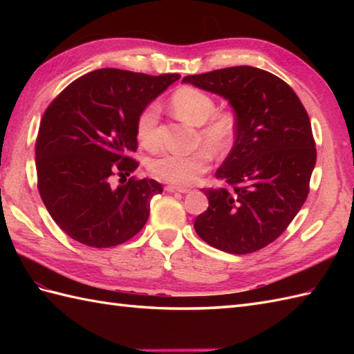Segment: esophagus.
<instances>
[{
  "instance_id": "1",
  "label": "esophagus",
  "mask_w": 354,
  "mask_h": 354,
  "mask_svg": "<svg viewBox=\"0 0 354 354\" xmlns=\"http://www.w3.org/2000/svg\"><path fill=\"white\" fill-rule=\"evenodd\" d=\"M167 193H187L189 189H185V187H176V185H165L164 189Z\"/></svg>"
}]
</instances>
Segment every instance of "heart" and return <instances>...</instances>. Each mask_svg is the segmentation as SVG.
Instances as JSON below:
<instances>
[{
	"mask_svg": "<svg viewBox=\"0 0 354 354\" xmlns=\"http://www.w3.org/2000/svg\"><path fill=\"white\" fill-rule=\"evenodd\" d=\"M171 108L185 122L198 129V142L205 147L193 153L165 152L153 158L149 164L152 175L175 185H192L209 170L212 152L225 155L234 146L239 133L237 117L230 109H216V100L208 93L194 86H181L171 94ZM160 106L149 103L140 111L135 122V133L140 145L155 149L160 142L158 137Z\"/></svg>",
	"mask_w": 354,
	"mask_h": 354,
	"instance_id": "obj_1",
	"label": "heart"
}]
</instances>
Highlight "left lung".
I'll return each mask as SVG.
<instances>
[{"mask_svg": "<svg viewBox=\"0 0 354 354\" xmlns=\"http://www.w3.org/2000/svg\"><path fill=\"white\" fill-rule=\"evenodd\" d=\"M183 82L225 97L239 122L234 146L216 171L228 189H202L208 208L194 230L221 251H259L283 234L309 194L317 147L307 111L284 80L254 66Z\"/></svg>", "mask_w": 354, "mask_h": 354, "instance_id": "1", "label": "left lung"}]
</instances>
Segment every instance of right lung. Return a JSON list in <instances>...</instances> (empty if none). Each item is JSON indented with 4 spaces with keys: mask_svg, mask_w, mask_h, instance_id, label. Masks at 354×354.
Listing matches in <instances>:
<instances>
[{
    "mask_svg": "<svg viewBox=\"0 0 354 354\" xmlns=\"http://www.w3.org/2000/svg\"><path fill=\"white\" fill-rule=\"evenodd\" d=\"M179 74L118 68L85 74L45 109L35 142L37 190L53 221L76 242L111 248L145 227L155 179L125 181L138 169L135 122ZM115 177L127 184L114 187Z\"/></svg>",
    "mask_w": 354,
    "mask_h": 354,
    "instance_id": "1",
    "label": "right lung"
}]
</instances>
